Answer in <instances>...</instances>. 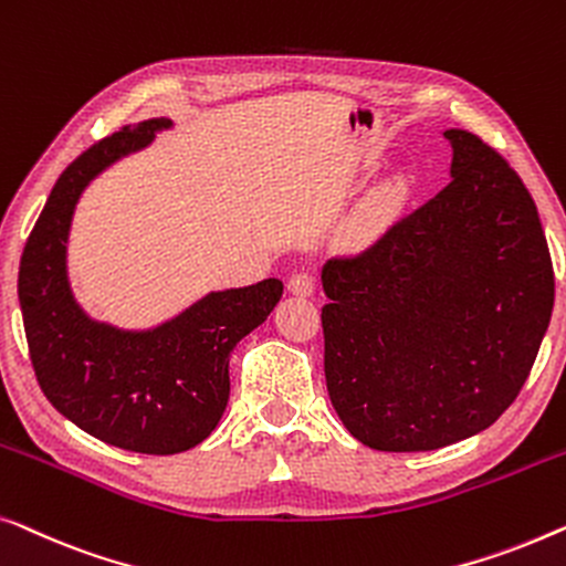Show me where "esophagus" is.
I'll use <instances>...</instances> for the list:
<instances>
[{
    "instance_id": "esophagus-1",
    "label": "esophagus",
    "mask_w": 566,
    "mask_h": 566,
    "mask_svg": "<svg viewBox=\"0 0 566 566\" xmlns=\"http://www.w3.org/2000/svg\"><path fill=\"white\" fill-rule=\"evenodd\" d=\"M290 292L297 294V297H310V294L315 292V276L313 274H305V272H297L290 276Z\"/></svg>"
}]
</instances>
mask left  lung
Returning a JSON list of instances; mask_svg holds the SVG:
<instances>
[{
	"instance_id": "8db88e82",
	"label": "left lung",
	"mask_w": 566,
	"mask_h": 566,
	"mask_svg": "<svg viewBox=\"0 0 566 566\" xmlns=\"http://www.w3.org/2000/svg\"><path fill=\"white\" fill-rule=\"evenodd\" d=\"M443 138L449 185L321 276L331 402L377 451H433L490 428L552 321L554 266L528 189L474 133Z\"/></svg>"
}]
</instances>
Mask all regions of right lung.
Returning a JSON list of instances; mask_svg holds the SVG:
<instances>
[{
    "label": "right lung",
    "mask_w": 566,
    "mask_h": 566,
    "mask_svg": "<svg viewBox=\"0 0 566 566\" xmlns=\"http://www.w3.org/2000/svg\"><path fill=\"white\" fill-rule=\"evenodd\" d=\"M166 117L125 125L61 174L20 259L18 294L38 385L61 416L125 451L179 453L214 431L228 405V361L266 321L280 280L212 292L154 331H120L84 315L66 276L74 207L102 169L146 148Z\"/></svg>",
    "instance_id": "obj_1"
}]
</instances>
